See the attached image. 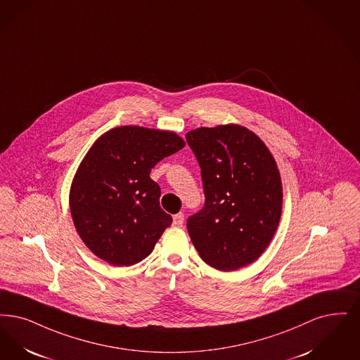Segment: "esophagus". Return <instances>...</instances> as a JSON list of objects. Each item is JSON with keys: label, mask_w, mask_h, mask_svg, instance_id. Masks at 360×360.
<instances>
[{"label": "esophagus", "mask_w": 360, "mask_h": 360, "mask_svg": "<svg viewBox=\"0 0 360 360\" xmlns=\"http://www.w3.org/2000/svg\"><path fill=\"white\" fill-rule=\"evenodd\" d=\"M184 222H185V216L184 213H178L173 217V225L176 228H182L184 226Z\"/></svg>", "instance_id": "34e87169"}]
</instances>
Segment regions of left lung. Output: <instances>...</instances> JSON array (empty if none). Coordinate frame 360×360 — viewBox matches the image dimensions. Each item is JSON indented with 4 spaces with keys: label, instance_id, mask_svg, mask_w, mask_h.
I'll use <instances>...</instances> for the list:
<instances>
[{
    "label": "left lung",
    "instance_id": "obj_1",
    "mask_svg": "<svg viewBox=\"0 0 360 360\" xmlns=\"http://www.w3.org/2000/svg\"><path fill=\"white\" fill-rule=\"evenodd\" d=\"M186 141L201 167L205 206L187 218L191 243L207 265L237 271L272 241L283 209L274 155L238 124L200 127Z\"/></svg>",
    "mask_w": 360,
    "mask_h": 360
}]
</instances>
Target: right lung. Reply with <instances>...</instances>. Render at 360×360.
<instances>
[{
    "mask_svg": "<svg viewBox=\"0 0 360 360\" xmlns=\"http://www.w3.org/2000/svg\"><path fill=\"white\" fill-rule=\"evenodd\" d=\"M185 147L172 131L122 126L103 134L73 176L70 207L86 248L114 266L146 259L173 222L151 169Z\"/></svg>",
    "mask_w": 360,
    "mask_h": 360,
    "instance_id": "1",
    "label": "right lung"
}]
</instances>
